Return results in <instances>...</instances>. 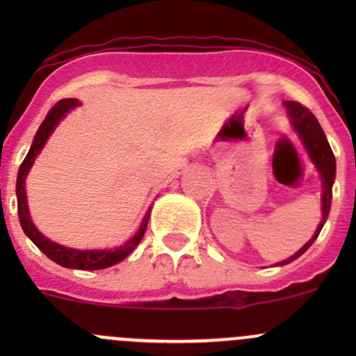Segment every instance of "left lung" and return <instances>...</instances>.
<instances>
[{
    "mask_svg": "<svg viewBox=\"0 0 356 356\" xmlns=\"http://www.w3.org/2000/svg\"><path fill=\"white\" fill-rule=\"evenodd\" d=\"M284 106L286 110H288L291 127H293V131L296 132V136L300 138L305 152L310 156L312 163L315 165V168H317L318 172V177H321L322 181V218L318 227L315 229V234L310 238V241L305 243L293 257L286 258V260L282 261H277L275 267L291 264V261L296 260V258L301 257L308 248L314 245L315 239L318 238V234H321L322 227H324L325 220H327L329 217V211H331L332 184L334 179H336V158H334V153L331 146H329L327 138H325L324 131H322L317 118L314 117V113H312L310 110L305 108V106H301L300 103L296 102H284Z\"/></svg>",
    "mask_w": 356,
    "mask_h": 356,
    "instance_id": "obj_1",
    "label": "left lung"
}]
</instances>
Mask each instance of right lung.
<instances>
[{
  "mask_svg": "<svg viewBox=\"0 0 356 356\" xmlns=\"http://www.w3.org/2000/svg\"><path fill=\"white\" fill-rule=\"evenodd\" d=\"M81 106V102L75 98H67L62 102L56 103L51 110L46 115L44 122L39 125L38 132L34 136V141H32L31 149H29L27 156L24 158L22 165L19 168V175H17V208H19V220L22 225L25 236L34 243L49 260H53L55 264L62 265L65 268H79V270H99V268L111 267V265L118 264V261L124 260L125 257L134 251V248L141 243L143 236H145L146 227H148L149 213H152V207L146 211L145 218H143L141 225H139L138 232L132 236L131 239L124 243L118 248H110V250H75V248H67L58 243L51 241L46 236H42L38 231V227L32 222L31 213H29V204H27V195H25V179H27L29 172H31L32 165H34L35 158L39 153L42 152L44 145L48 143L49 136L53 134V131L56 129V125L67 117V113L70 110Z\"/></svg>",
  "mask_w": 356,
  "mask_h": 356,
  "instance_id": "obj_1",
  "label": "right lung"
}]
</instances>
